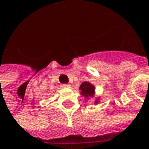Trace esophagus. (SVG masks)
<instances>
[{
  "instance_id": "obj_1",
  "label": "esophagus",
  "mask_w": 149,
  "mask_h": 149,
  "mask_svg": "<svg viewBox=\"0 0 149 149\" xmlns=\"http://www.w3.org/2000/svg\"><path fill=\"white\" fill-rule=\"evenodd\" d=\"M62 86L63 88H70V84H63V85H62Z\"/></svg>"
}]
</instances>
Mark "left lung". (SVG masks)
Returning a JSON list of instances; mask_svg holds the SVG:
<instances>
[{"instance_id":"1","label":"left lung","mask_w":149,"mask_h":149,"mask_svg":"<svg viewBox=\"0 0 149 149\" xmlns=\"http://www.w3.org/2000/svg\"><path fill=\"white\" fill-rule=\"evenodd\" d=\"M80 94L83 97H85L86 99H89V97H93L95 94V87L94 85H92L91 82H83L79 86ZM100 101L99 97H97L94 104H97Z\"/></svg>"}]
</instances>
